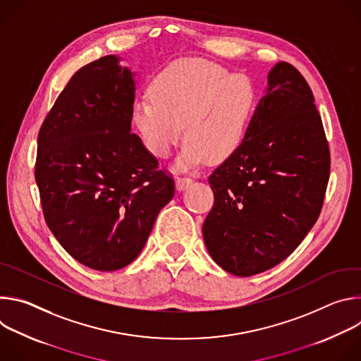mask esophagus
Segmentation results:
<instances>
[{"mask_svg":"<svg viewBox=\"0 0 361 361\" xmlns=\"http://www.w3.org/2000/svg\"><path fill=\"white\" fill-rule=\"evenodd\" d=\"M192 183V178L191 177H187V176H183V177H178L177 178V188L178 190H184L185 187H188L190 184Z\"/></svg>","mask_w":361,"mask_h":361,"instance_id":"obj_1","label":"esophagus"}]
</instances>
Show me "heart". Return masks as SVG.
<instances>
[{
    "label": "heart",
    "mask_w": 361,
    "mask_h": 361,
    "mask_svg": "<svg viewBox=\"0 0 361 361\" xmlns=\"http://www.w3.org/2000/svg\"><path fill=\"white\" fill-rule=\"evenodd\" d=\"M257 107V91L243 74L205 61H184L161 73L140 95L133 123L157 159H169L183 137L180 169L223 161L241 145Z\"/></svg>",
    "instance_id": "obj_1"
}]
</instances>
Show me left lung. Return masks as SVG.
I'll return each mask as SVG.
<instances>
[{"instance_id":"obj_1","label":"left lung","mask_w":361,"mask_h":361,"mask_svg":"<svg viewBox=\"0 0 361 361\" xmlns=\"http://www.w3.org/2000/svg\"><path fill=\"white\" fill-rule=\"evenodd\" d=\"M329 177L330 148L313 91L280 61L244 141L209 177L214 204L202 235L214 262L240 277L281 263L317 221Z\"/></svg>"}]
</instances>
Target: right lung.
<instances>
[{
    "label": "right lung",
    "mask_w": 361,
    "mask_h": 361,
    "mask_svg": "<svg viewBox=\"0 0 361 361\" xmlns=\"http://www.w3.org/2000/svg\"><path fill=\"white\" fill-rule=\"evenodd\" d=\"M134 80L114 56L80 68L38 133L35 181L51 233L81 264L114 271L141 252L174 178L131 133Z\"/></svg>",
    "instance_id": "right-lung-1"
}]
</instances>
